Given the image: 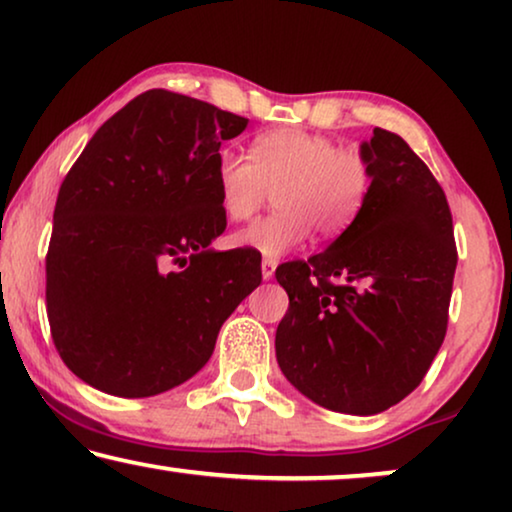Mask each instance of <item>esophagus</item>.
Returning <instances> with one entry per match:
<instances>
[{"mask_svg":"<svg viewBox=\"0 0 512 512\" xmlns=\"http://www.w3.org/2000/svg\"><path fill=\"white\" fill-rule=\"evenodd\" d=\"M275 268H277L275 258H263V263H261L263 279H272V277H275Z\"/></svg>","mask_w":512,"mask_h":512,"instance_id":"1","label":"esophagus"}]
</instances>
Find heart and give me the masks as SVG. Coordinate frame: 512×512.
Returning <instances> with one entry per match:
<instances>
[{
	"mask_svg": "<svg viewBox=\"0 0 512 512\" xmlns=\"http://www.w3.org/2000/svg\"><path fill=\"white\" fill-rule=\"evenodd\" d=\"M216 193L230 221L251 219L270 191L275 214L237 230L230 244L265 258L289 254L310 237H338L356 221L373 188V163L356 146L300 128H279L251 142L249 158L221 151Z\"/></svg>",
	"mask_w": 512,
	"mask_h": 512,
	"instance_id": "b5f03b06",
	"label": "heart"
}]
</instances>
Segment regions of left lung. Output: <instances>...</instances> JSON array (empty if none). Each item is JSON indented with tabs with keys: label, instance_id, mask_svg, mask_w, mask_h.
Returning <instances> with one entry per match:
<instances>
[{
	"label": "left lung",
	"instance_id": "left-lung-1",
	"mask_svg": "<svg viewBox=\"0 0 512 512\" xmlns=\"http://www.w3.org/2000/svg\"><path fill=\"white\" fill-rule=\"evenodd\" d=\"M373 188L356 221L321 254L279 265L289 310L277 363L328 410L377 415L431 368L447 331L457 244L443 188L403 137L361 144Z\"/></svg>",
	"mask_w": 512,
	"mask_h": 512
}]
</instances>
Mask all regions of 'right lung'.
I'll return each instance as SVG.
<instances>
[{
	"instance_id": "right-lung-1",
	"label": "right lung",
	"mask_w": 512,
	"mask_h": 512,
	"mask_svg": "<svg viewBox=\"0 0 512 512\" xmlns=\"http://www.w3.org/2000/svg\"><path fill=\"white\" fill-rule=\"evenodd\" d=\"M249 118L153 88L116 111L62 181L46 254V312L60 359L104 394L156 396L209 361L216 335L261 284L226 230L216 158Z\"/></svg>"
}]
</instances>
